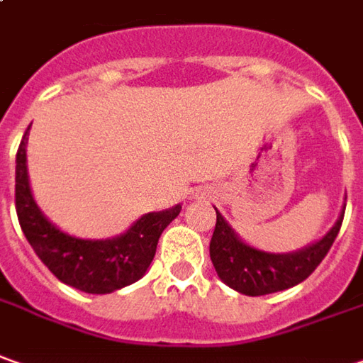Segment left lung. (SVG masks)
<instances>
[{"label": "left lung", "instance_id": "left-lung-1", "mask_svg": "<svg viewBox=\"0 0 363 363\" xmlns=\"http://www.w3.org/2000/svg\"><path fill=\"white\" fill-rule=\"evenodd\" d=\"M346 208V206H344ZM216 211V208H214ZM344 213L330 233L298 252L270 254L244 244L223 214L216 211V226L211 240V260L224 284L246 296H264L304 282L324 260L336 240Z\"/></svg>", "mask_w": 363, "mask_h": 363}]
</instances>
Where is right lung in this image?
<instances>
[{
    "label": "right lung",
    "mask_w": 363,
    "mask_h": 363,
    "mask_svg": "<svg viewBox=\"0 0 363 363\" xmlns=\"http://www.w3.org/2000/svg\"><path fill=\"white\" fill-rule=\"evenodd\" d=\"M27 130L16 157V211L41 262L63 284L87 294H109L137 282L155 258L162 230L181 213V204L140 216L127 233L109 240H83L63 233L33 201L27 177Z\"/></svg>",
    "instance_id": "add662e5"
}]
</instances>
